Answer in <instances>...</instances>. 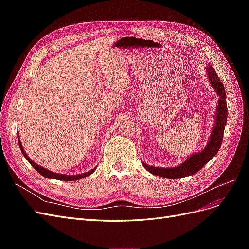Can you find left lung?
<instances>
[{"instance_id":"8db88e82","label":"left lung","mask_w":249,"mask_h":249,"mask_svg":"<svg viewBox=\"0 0 249 249\" xmlns=\"http://www.w3.org/2000/svg\"><path fill=\"white\" fill-rule=\"evenodd\" d=\"M207 74L211 85L213 86L217 95L219 96L218 101V107L216 113V122L213 132L211 133V137L206 147L201 152L194 154L191 157L188 158L179 166L172 167V168H162V167H154L149 165L143 163L144 166L150 173L153 175L163 177L165 178L176 179L184 177H189L199 171L205 165L212 159V158L218 153L219 150L222 139H223V132L224 126L227 124L228 119V107H227V97H225V89L221 83L220 79L218 78L217 73L214 70V67L208 65L207 66Z\"/></svg>"}]
</instances>
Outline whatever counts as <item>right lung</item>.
<instances>
[{
  "label": "right lung",
  "instance_id": "add662e5",
  "mask_svg": "<svg viewBox=\"0 0 249 249\" xmlns=\"http://www.w3.org/2000/svg\"><path fill=\"white\" fill-rule=\"evenodd\" d=\"M18 144H19V148H20V150H21L22 155L25 156L26 159L29 161V163H30V164L32 165V166L34 167V169H35L37 172H38V173H40V175H41V176H43L44 178H54V179H60V180H77V179H80V178H85V177L90 176V175H91L92 172H94V170L96 169V167H95V168H93L92 170H90V171L85 172V173H82V175H77V176L62 175V173H56V172L50 171V170H48V169H46V168L41 167L40 165L36 164L34 161H32L31 159H30V158L27 156V154L25 153L24 148H22V145H21V143H20V140H19L18 136Z\"/></svg>",
  "mask_w": 249,
  "mask_h": 249
}]
</instances>
